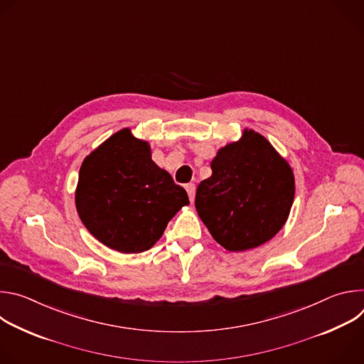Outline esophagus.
<instances>
[{"instance_id":"obj_1","label":"esophagus","mask_w":364,"mask_h":364,"mask_svg":"<svg viewBox=\"0 0 364 364\" xmlns=\"http://www.w3.org/2000/svg\"><path fill=\"white\" fill-rule=\"evenodd\" d=\"M186 190H187V194H188V198L190 201L193 203L194 201V194H196V186L193 183L190 184H186Z\"/></svg>"}]
</instances>
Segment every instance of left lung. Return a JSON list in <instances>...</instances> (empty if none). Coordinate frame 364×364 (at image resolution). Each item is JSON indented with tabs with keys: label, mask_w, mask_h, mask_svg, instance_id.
Here are the masks:
<instances>
[{
	"label": "left lung",
	"mask_w": 364,
	"mask_h": 364,
	"mask_svg": "<svg viewBox=\"0 0 364 364\" xmlns=\"http://www.w3.org/2000/svg\"><path fill=\"white\" fill-rule=\"evenodd\" d=\"M212 176L196 191V210L213 239L230 252L271 240L285 225L295 194L294 173L271 142L245 129L218 151Z\"/></svg>",
	"instance_id": "1"
}]
</instances>
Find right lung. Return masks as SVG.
I'll return each mask as SVG.
<instances>
[{
  "mask_svg": "<svg viewBox=\"0 0 364 364\" xmlns=\"http://www.w3.org/2000/svg\"><path fill=\"white\" fill-rule=\"evenodd\" d=\"M85 228L121 253H139L163 236L188 196L151 160L146 141L124 128L83 160L75 193Z\"/></svg>",
  "mask_w": 364,
  "mask_h": 364,
  "instance_id": "obj_1",
  "label": "right lung"
}]
</instances>
